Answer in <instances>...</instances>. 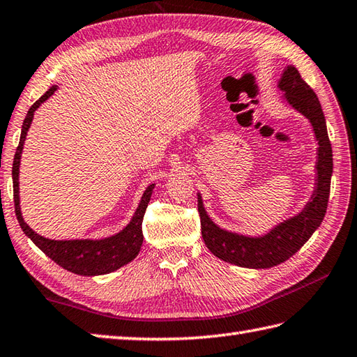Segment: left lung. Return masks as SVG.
<instances>
[{
  "instance_id": "8db88e82",
  "label": "left lung",
  "mask_w": 357,
  "mask_h": 357,
  "mask_svg": "<svg viewBox=\"0 0 357 357\" xmlns=\"http://www.w3.org/2000/svg\"><path fill=\"white\" fill-rule=\"evenodd\" d=\"M280 90L295 110L305 115L317 138V183L311 200L297 216L281 222L264 236L248 238L244 234L222 230L208 218L200 194L199 214L202 238L213 255L234 266L248 268H268L278 266L297 253L325 218L333 174V149L328 138L326 121L319 98L301 79L294 65L287 66L280 79Z\"/></svg>"
}]
</instances>
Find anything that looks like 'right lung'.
Returning a JSON list of instances; mask_svg holds the SVG:
<instances>
[{
    "label": "right lung",
    "instance_id": "add662e5",
    "mask_svg": "<svg viewBox=\"0 0 357 357\" xmlns=\"http://www.w3.org/2000/svg\"><path fill=\"white\" fill-rule=\"evenodd\" d=\"M57 90V85H52L51 89L38 100L33 102L26 115L22 127V137L17 147L15 157H13L12 165V178H13V204H15V214L18 224L22 230L31 241L42 250L46 257H50L54 262H57L60 267L66 268L76 275H84V277H93V275H104L110 273L116 268L126 266L127 262L137 258V255L143 244V218L146 213L147 204H149L153 185L147 186L143 197H141L139 205L135 214L123 231L116 233L115 236L104 238V239H74V241H54L40 236L32 228L26 224L20 210V196H18V172H20V158H22V151L26 135L32 123L33 112H36L40 104H43L46 99L54 95Z\"/></svg>",
    "mask_w": 357,
    "mask_h": 357
}]
</instances>
